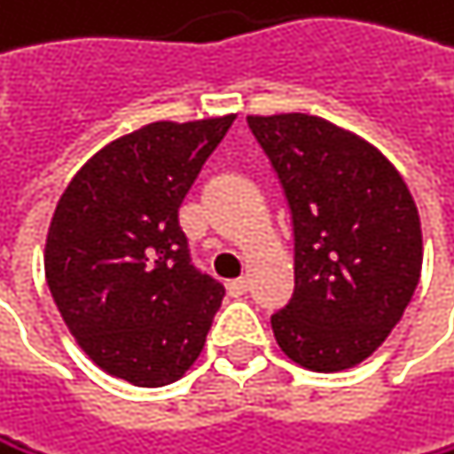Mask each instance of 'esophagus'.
Masks as SVG:
<instances>
[{"instance_id": "obj_1", "label": "esophagus", "mask_w": 454, "mask_h": 454, "mask_svg": "<svg viewBox=\"0 0 454 454\" xmlns=\"http://www.w3.org/2000/svg\"><path fill=\"white\" fill-rule=\"evenodd\" d=\"M246 289H248V281L246 278H235V281L227 284V292L232 294V298H238V294H246Z\"/></svg>"}]
</instances>
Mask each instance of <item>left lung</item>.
I'll list each match as a JSON object with an SVG mask.
<instances>
[{
	"mask_svg": "<svg viewBox=\"0 0 454 454\" xmlns=\"http://www.w3.org/2000/svg\"><path fill=\"white\" fill-rule=\"evenodd\" d=\"M284 189L294 235V292L270 317L281 352L330 373L373 355L419 281V214L401 173L319 116H248Z\"/></svg>",
	"mask_w": 454,
	"mask_h": 454,
	"instance_id": "obj_1",
	"label": "left lung"
}]
</instances>
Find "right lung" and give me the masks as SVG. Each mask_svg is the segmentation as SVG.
Instances as JSON below:
<instances>
[{
  "label": "right lung",
  "instance_id": "obj_1",
  "mask_svg": "<svg viewBox=\"0 0 454 454\" xmlns=\"http://www.w3.org/2000/svg\"><path fill=\"white\" fill-rule=\"evenodd\" d=\"M235 116L156 121L105 145L64 189L45 278L81 349L137 387L176 381L206 347L224 286L194 268L178 208Z\"/></svg>",
  "mask_w": 454,
  "mask_h": 454
}]
</instances>
